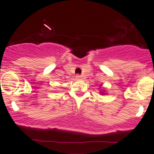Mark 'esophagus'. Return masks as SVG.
<instances>
[{
	"label": "esophagus",
	"mask_w": 154,
	"mask_h": 154,
	"mask_svg": "<svg viewBox=\"0 0 154 154\" xmlns=\"http://www.w3.org/2000/svg\"><path fill=\"white\" fill-rule=\"evenodd\" d=\"M76 78H77V79H81V78H82V76L79 75H76Z\"/></svg>",
	"instance_id": "34e87169"
}]
</instances>
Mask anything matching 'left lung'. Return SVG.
<instances>
[{"label": "left lung", "mask_w": 154, "mask_h": 154, "mask_svg": "<svg viewBox=\"0 0 154 154\" xmlns=\"http://www.w3.org/2000/svg\"><path fill=\"white\" fill-rule=\"evenodd\" d=\"M100 93H100V94H101V95L105 94V93H104V92H100Z\"/></svg>", "instance_id": "left-lung-1"}]
</instances>
